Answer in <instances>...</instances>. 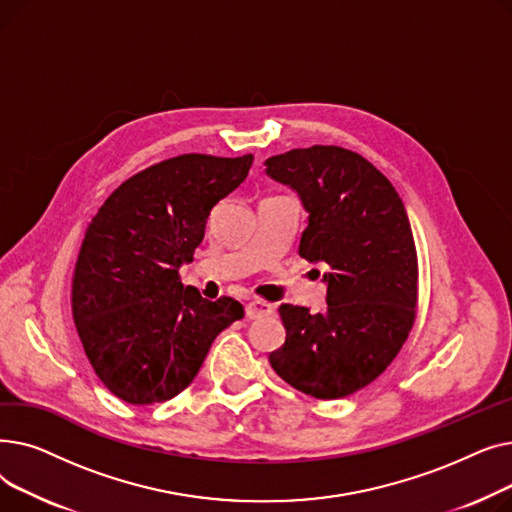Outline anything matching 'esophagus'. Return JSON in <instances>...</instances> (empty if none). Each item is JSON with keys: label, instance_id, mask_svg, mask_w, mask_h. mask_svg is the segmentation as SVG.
Wrapping results in <instances>:
<instances>
[{"label": "esophagus", "instance_id": "1", "mask_svg": "<svg viewBox=\"0 0 512 512\" xmlns=\"http://www.w3.org/2000/svg\"><path fill=\"white\" fill-rule=\"evenodd\" d=\"M245 313H247V317H249V319H259V317H263V315H270V313H274V305H272V303H267V301H259V299H255V301H249V303H247Z\"/></svg>", "mask_w": 512, "mask_h": 512}]
</instances>
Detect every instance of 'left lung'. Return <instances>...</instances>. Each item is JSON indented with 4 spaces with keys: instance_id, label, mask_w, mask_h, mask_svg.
Segmentation results:
<instances>
[{
    "instance_id": "8db88e82",
    "label": "left lung",
    "mask_w": 512,
    "mask_h": 512,
    "mask_svg": "<svg viewBox=\"0 0 512 512\" xmlns=\"http://www.w3.org/2000/svg\"><path fill=\"white\" fill-rule=\"evenodd\" d=\"M265 174L309 213L299 255L330 265L326 311L280 305L286 340L270 365L309 396H348L378 378L413 328L417 253L407 209L378 168L334 145L274 155Z\"/></svg>"
}]
</instances>
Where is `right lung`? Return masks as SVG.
<instances>
[{"label":"right lung","instance_id":"1","mask_svg":"<svg viewBox=\"0 0 512 512\" xmlns=\"http://www.w3.org/2000/svg\"><path fill=\"white\" fill-rule=\"evenodd\" d=\"M253 155L188 153L128 178L87 228L72 280V313L105 388L153 405L195 380L209 346L242 305L203 299L178 278L201 245L213 205L247 178Z\"/></svg>","mask_w":512,"mask_h":512}]
</instances>
